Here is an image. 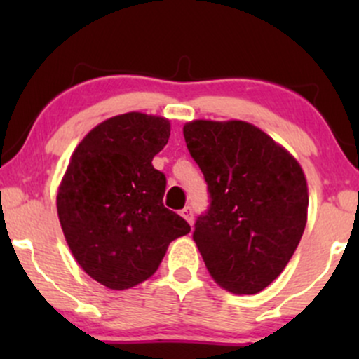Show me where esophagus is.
Segmentation results:
<instances>
[{
    "instance_id": "1",
    "label": "esophagus",
    "mask_w": 359,
    "mask_h": 359,
    "mask_svg": "<svg viewBox=\"0 0 359 359\" xmlns=\"http://www.w3.org/2000/svg\"><path fill=\"white\" fill-rule=\"evenodd\" d=\"M180 216H182L184 219L189 222V224H192V222H194V214H192V208H191V205H187V208H184L182 211H180Z\"/></svg>"
}]
</instances>
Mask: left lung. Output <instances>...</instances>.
I'll return each instance as SVG.
<instances>
[{
    "instance_id": "1",
    "label": "left lung",
    "mask_w": 359,
    "mask_h": 359,
    "mask_svg": "<svg viewBox=\"0 0 359 359\" xmlns=\"http://www.w3.org/2000/svg\"><path fill=\"white\" fill-rule=\"evenodd\" d=\"M184 138L211 194L192 236L209 275L233 294H258L282 273L306 229L302 167L240 119H194L184 125Z\"/></svg>"
}]
</instances>
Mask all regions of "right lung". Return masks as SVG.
<instances>
[{"instance_id":"right-lung-1","label":"right lung","mask_w":359,"mask_h":359,"mask_svg":"<svg viewBox=\"0 0 359 359\" xmlns=\"http://www.w3.org/2000/svg\"><path fill=\"white\" fill-rule=\"evenodd\" d=\"M168 137L167 118L118 114L81 140L60 180L57 214L69 250L111 290L150 278L168 245L191 231L163 205L165 175L151 165Z\"/></svg>"}]
</instances>
